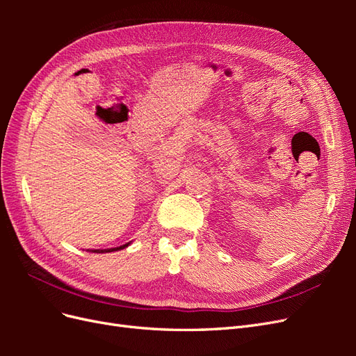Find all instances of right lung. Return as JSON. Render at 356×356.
Returning <instances> with one entry per match:
<instances>
[{"label":"right lung","instance_id":"1","mask_svg":"<svg viewBox=\"0 0 356 356\" xmlns=\"http://www.w3.org/2000/svg\"><path fill=\"white\" fill-rule=\"evenodd\" d=\"M131 245V242L129 243H124L122 246H117V248H110V250H92V252H99V254H104V252H113V251H118V250H123V248Z\"/></svg>","mask_w":356,"mask_h":356}]
</instances>
